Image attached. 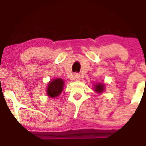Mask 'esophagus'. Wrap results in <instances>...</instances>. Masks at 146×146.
<instances>
[{"label": "esophagus", "mask_w": 146, "mask_h": 146, "mask_svg": "<svg viewBox=\"0 0 146 146\" xmlns=\"http://www.w3.org/2000/svg\"><path fill=\"white\" fill-rule=\"evenodd\" d=\"M80 75L79 74H74V79L76 80H80Z\"/></svg>", "instance_id": "1"}]
</instances>
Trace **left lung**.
Returning <instances> with one entry per match:
<instances>
[{
	"label": "left lung",
	"mask_w": 146,
	"mask_h": 146,
	"mask_svg": "<svg viewBox=\"0 0 146 146\" xmlns=\"http://www.w3.org/2000/svg\"><path fill=\"white\" fill-rule=\"evenodd\" d=\"M105 90V86L102 82H96L94 84V91L97 94H102Z\"/></svg>",
	"instance_id": "left-lung-1"
}]
</instances>
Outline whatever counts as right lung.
<instances>
[{
  "mask_svg": "<svg viewBox=\"0 0 146 146\" xmlns=\"http://www.w3.org/2000/svg\"><path fill=\"white\" fill-rule=\"evenodd\" d=\"M64 86H65V82L61 78L52 79L49 82L47 85V91H46L47 96H50V98L58 96L64 90Z\"/></svg>",
  "mask_w": 146,
  "mask_h": 146,
  "instance_id": "right-lung-1",
  "label": "right lung"
}]
</instances>
